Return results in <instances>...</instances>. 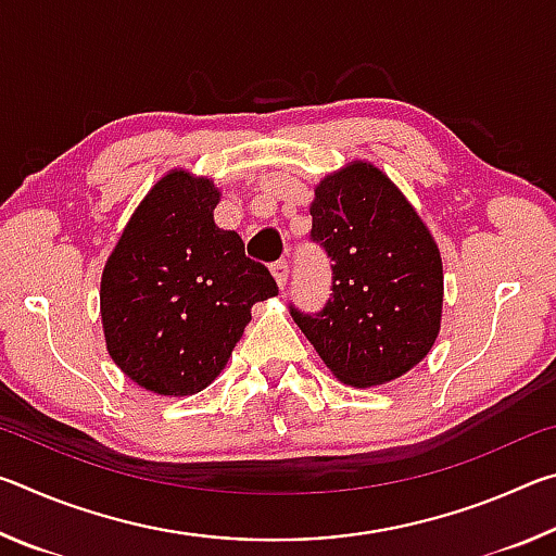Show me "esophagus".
I'll return each instance as SVG.
<instances>
[{
	"label": "esophagus",
	"mask_w": 556,
	"mask_h": 556,
	"mask_svg": "<svg viewBox=\"0 0 556 556\" xmlns=\"http://www.w3.org/2000/svg\"><path fill=\"white\" fill-rule=\"evenodd\" d=\"M271 275H275L279 289L287 287V277H289V262L287 260H277L275 265H271Z\"/></svg>",
	"instance_id": "34e87169"
}]
</instances>
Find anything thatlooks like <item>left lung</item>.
<instances>
[{
  "mask_svg": "<svg viewBox=\"0 0 556 556\" xmlns=\"http://www.w3.org/2000/svg\"><path fill=\"white\" fill-rule=\"evenodd\" d=\"M312 242L331 257L321 312L289 304L296 326L338 380L390 382L437 341L444 275L434 238L388 176L351 164L326 176L312 203Z\"/></svg>",
  "mask_w": 556,
  "mask_h": 556,
  "instance_id": "left-lung-1",
  "label": "left lung"
}]
</instances>
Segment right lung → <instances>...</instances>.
<instances>
[{
	"label": "right lung",
	"mask_w": 556,
	"mask_h": 556,
	"mask_svg": "<svg viewBox=\"0 0 556 556\" xmlns=\"http://www.w3.org/2000/svg\"><path fill=\"white\" fill-rule=\"evenodd\" d=\"M220 193L208 178L172 172L131 215L102 271L108 351L127 378L156 394H195L218 378L279 287L244 255L235 230L213 223Z\"/></svg>",
	"instance_id": "right-lung-1"
}]
</instances>
